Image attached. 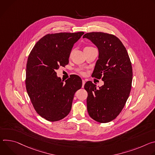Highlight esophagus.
<instances>
[{"instance_id": "1", "label": "esophagus", "mask_w": 155, "mask_h": 155, "mask_svg": "<svg viewBox=\"0 0 155 155\" xmlns=\"http://www.w3.org/2000/svg\"><path fill=\"white\" fill-rule=\"evenodd\" d=\"M85 83V81L84 79H82V88H83L84 86Z\"/></svg>"}]
</instances>
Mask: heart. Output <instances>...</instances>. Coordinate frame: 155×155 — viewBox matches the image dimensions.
<instances>
[{
	"mask_svg": "<svg viewBox=\"0 0 155 155\" xmlns=\"http://www.w3.org/2000/svg\"><path fill=\"white\" fill-rule=\"evenodd\" d=\"M89 47H86L85 48H89ZM79 73H80L81 74H85V72L83 71H82V70H80V71H79Z\"/></svg>",
	"mask_w": 155,
	"mask_h": 155,
	"instance_id": "heart-1",
	"label": "heart"
}]
</instances>
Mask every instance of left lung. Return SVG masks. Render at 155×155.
<instances>
[{
	"instance_id": "obj_1",
	"label": "left lung",
	"mask_w": 155,
	"mask_h": 155,
	"mask_svg": "<svg viewBox=\"0 0 155 155\" xmlns=\"http://www.w3.org/2000/svg\"><path fill=\"white\" fill-rule=\"evenodd\" d=\"M98 50L92 77L104 84L99 88L91 81L84 85L87 108L95 121L106 123L115 119L123 109L129 96L132 81V64L126 48L117 37L101 32L84 34Z\"/></svg>"
}]
</instances>
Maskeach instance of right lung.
<instances>
[{"label":"right lung","mask_w":155,"mask_h":155,"mask_svg":"<svg viewBox=\"0 0 155 155\" xmlns=\"http://www.w3.org/2000/svg\"><path fill=\"white\" fill-rule=\"evenodd\" d=\"M84 34L60 32L42 38L30 52L26 64V88L36 112L47 121L63 119L70 112L82 80L73 75L65 81L57 76L60 66L69 63L74 44Z\"/></svg>","instance_id":"right-lung-1"}]
</instances>
